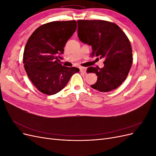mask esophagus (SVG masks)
I'll list each match as a JSON object with an SVG mask.
<instances>
[{
  "instance_id": "34e87169",
  "label": "esophagus",
  "mask_w": 156,
  "mask_h": 156,
  "mask_svg": "<svg viewBox=\"0 0 156 156\" xmlns=\"http://www.w3.org/2000/svg\"><path fill=\"white\" fill-rule=\"evenodd\" d=\"M80 72L83 73H87V68L84 67H80Z\"/></svg>"
}]
</instances>
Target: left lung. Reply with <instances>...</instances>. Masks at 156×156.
Returning a JSON list of instances; mask_svg holds the SVG:
<instances>
[{
	"label": "left lung",
	"instance_id": "8db88e82",
	"mask_svg": "<svg viewBox=\"0 0 156 156\" xmlns=\"http://www.w3.org/2000/svg\"><path fill=\"white\" fill-rule=\"evenodd\" d=\"M77 34L83 43L92 47V56L105 58L104 67H90L88 73L98 76L94 89L107 92L120 86L131 66L130 41L120 28L103 20H78Z\"/></svg>",
	"mask_w": 156,
	"mask_h": 156
}]
</instances>
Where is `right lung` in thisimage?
<instances>
[{"label":"right lung","instance_id":"add662e5","mask_svg":"<svg viewBox=\"0 0 156 156\" xmlns=\"http://www.w3.org/2000/svg\"><path fill=\"white\" fill-rule=\"evenodd\" d=\"M77 29L75 21H53L42 25L28 40L23 64L28 77L41 92L53 95L66 87L77 68L60 64L59 55Z\"/></svg>","mask_w":156,"mask_h":156}]
</instances>
